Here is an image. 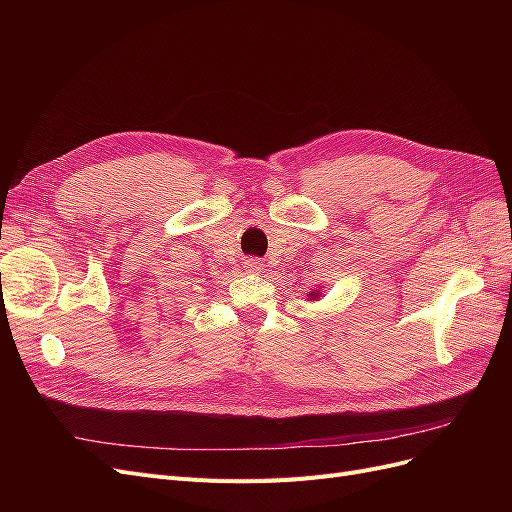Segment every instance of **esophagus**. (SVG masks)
<instances>
[{
    "mask_svg": "<svg viewBox=\"0 0 512 512\" xmlns=\"http://www.w3.org/2000/svg\"><path fill=\"white\" fill-rule=\"evenodd\" d=\"M243 269H245L247 273H260V271H262V262H260L258 258H247V260L243 262Z\"/></svg>",
    "mask_w": 512,
    "mask_h": 512,
    "instance_id": "esophagus-1",
    "label": "esophagus"
}]
</instances>
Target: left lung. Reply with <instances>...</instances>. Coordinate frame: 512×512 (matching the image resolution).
<instances>
[{
  "label": "left lung",
  "mask_w": 512,
  "mask_h": 512,
  "mask_svg": "<svg viewBox=\"0 0 512 512\" xmlns=\"http://www.w3.org/2000/svg\"><path fill=\"white\" fill-rule=\"evenodd\" d=\"M314 297H318V292H314V294H312V299H314Z\"/></svg>",
  "instance_id": "obj_1"
}]
</instances>
